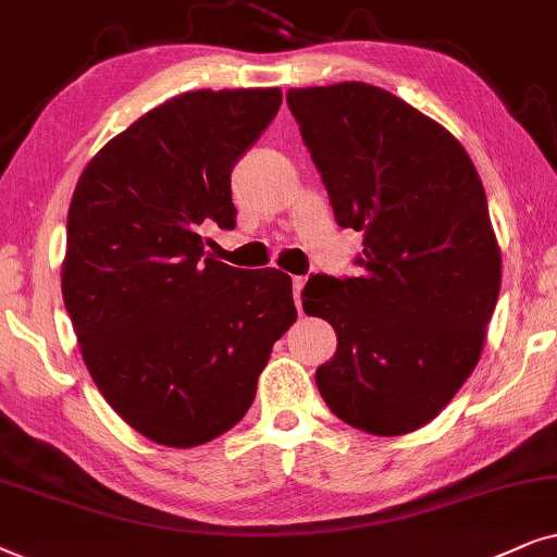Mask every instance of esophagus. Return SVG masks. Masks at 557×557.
<instances>
[{
  "label": "esophagus",
  "instance_id": "1",
  "mask_svg": "<svg viewBox=\"0 0 557 557\" xmlns=\"http://www.w3.org/2000/svg\"><path fill=\"white\" fill-rule=\"evenodd\" d=\"M306 287V277H293V295H295V306L300 310V293Z\"/></svg>",
  "mask_w": 557,
  "mask_h": 557
}]
</instances>
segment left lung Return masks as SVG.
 Here are the masks:
<instances>
[{
    "label": "left lung",
    "instance_id": "left-lung-1",
    "mask_svg": "<svg viewBox=\"0 0 557 557\" xmlns=\"http://www.w3.org/2000/svg\"><path fill=\"white\" fill-rule=\"evenodd\" d=\"M287 107L338 226L364 232L359 277L315 274L302 290L338 336L318 392L351 428L412 433L469 380L499 298L484 185L446 127L380 86L290 88Z\"/></svg>",
    "mask_w": 557,
    "mask_h": 557
}]
</instances>
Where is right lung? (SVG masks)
I'll return each instance as SVG.
<instances>
[{"instance_id": "add662e5", "label": "right lung", "mask_w": 557, "mask_h": 557, "mask_svg": "<svg viewBox=\"0 0 557 557\" xmlns=\"http://www.w3.org/2000/svg\"><path fill=\"white\" fill-rule=\"evenodd\" d=\"M283 103L280 88L175 96L94 154L69 209L63 302L114 412L170 448L203 446L255 403L298 310L285 272L206 257L234 228L232 168Z\"/></svg>"}]
</instances>
